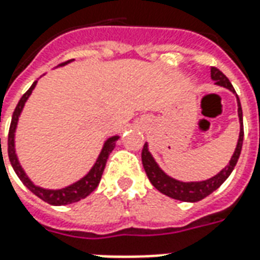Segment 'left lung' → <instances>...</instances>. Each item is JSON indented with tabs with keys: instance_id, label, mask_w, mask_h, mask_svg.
Returning a JSON list of instances; mask_svg holds the SVG:
<instances>
[{
	"instance_id": "obj_1",
	"label": "left lung",
	"mask_w": 260,
	"mask_h": 260,
	"mask_svg": "<svg viewBox=\"0 0 260 260\" xmlns=\"http://www.w3.org/2000/svg\"><path fill=\"white\" fill-rule=\"evenodd\" d=\"M210 75L212 79L216 80V85L227 87L230 90L235 93L234 87L231 85V82L229 78L220 71V69L212 67L210 69ZM238 100V117H240V138H238V143L235 147V152L233 154V157L230 160V163L227 167H224L217 175H214L212 178H209L206 181H199V182H182V181H177L174 178H171L169 175L164 173L163 170L160 169L157 163L154 161V158L147 149V143H145V146L142 149V164L143 169L146 171V175L149 181L152 182V185L160 191L164 195L170 196L173 199L182 202H198L202 201L203 198L209 196L212 192L217 189L218 186L223 184L224 181L229 178V175L233 173L235 164L238 161L241 154V149H242V142H244V124H242V108H241L240 99L237 96Z\"/></svg>"
}]
</instances>
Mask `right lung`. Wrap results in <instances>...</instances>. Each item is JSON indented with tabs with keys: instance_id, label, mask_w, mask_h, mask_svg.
I'll use <instances>...</instances> for the list:
<instances>
[{
	"instance_id": "1",
	"label": "right lung",
	"mask_w": 260,
	"mask_h": 260,
	"mask_svg": "<svg viewBox=\"0 0 260 260\" xmlns=\"http://www.w3.org/2000/svg\"><path fill=\"white\" fill-rule=\"evenodd\" d=\"M69 62V61H68ZM64 65V64H61ZM36 82H33V85L29 87V90L26 91L23 96L20 97L18 106L15 108L14 114H12V121H11V126H9V134H8V156L9 161L14 167L15 173L19 177V180L25 184V186L27 189H30L36 196H39L40 199H43L44 202H47L50 205H54V206H62V205H68V203H74V202H79L80 199H85L86 196L90 195L91 192L94 191L99 185V182L102 180L103 171H104V167H106V163H107V158L110 156V153L113 152V149L115 147V142L118 141V136H111L108 138L104 146H103L102 152L97 157L96 163L91 167V170L87 173V174L79 180L78 182H75L72 185L65 186L62 189H44V188H40V186L35 185L29 177L25 174V171L22 169V166L18 161V157H16V153H15V131H16V125H18V119H19V115L23 110V106H25L26 100L30 96L31 90L35 89L36 86ZM0 149H1V138H0Z\"/></svg>"
}]
</instances>
